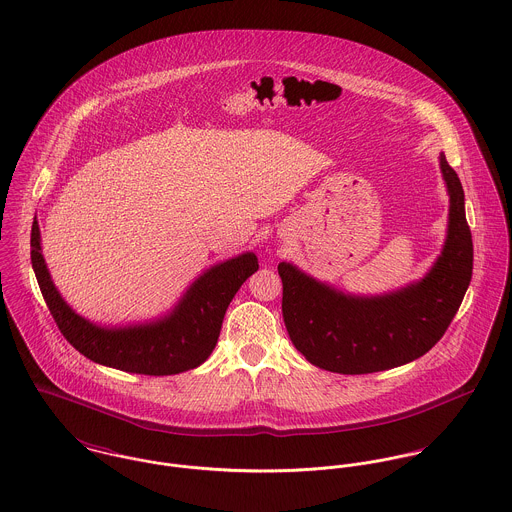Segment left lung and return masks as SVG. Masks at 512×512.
<instances>
[{
    "label": "left lung",
    "instance_id": "1",
    "mask_svg": "<svg viewBox=\"0 0 512 512\" xmlns=\"http://www.w3.org/2000/svg\"><path fill=\"white\" fill-rule=\"evenodd\" d=\"M449 195L447 234L430 272L384 295H355L280 262L282 313L295 349L311 365L339 374H368L426 355L449 327L473 274V240L457 173L439 153Z\"/></svg>",
    "mask_w": 512,
    "mask_h": 512
}]
</instances>
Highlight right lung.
<instances>
[{
    "label": "right lung",
    "mask_w": 512,
    "mask_h": 512,
    "mask_svg": "<svg viewBox=\"0 0 512 512\" xmlns=\"http://www.w3.org/2000/svg\"><path fill=\"white\" fill-rule=\"evenodd\" d=\"M31 264L53 319L80 355L98 365L149 376L203 365L219 341L232 297L258 270L256 254L244 252L205 270L169 313L146 323L106 327L78 315L55 288L41 252L37 217L31 226Z\"/></svg>",
    "instance_id": "1"
}]
</instances>
